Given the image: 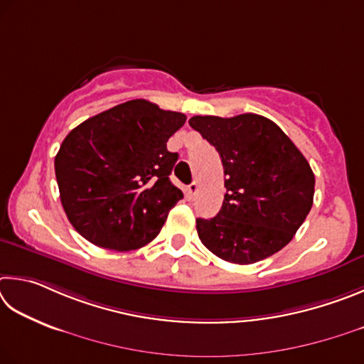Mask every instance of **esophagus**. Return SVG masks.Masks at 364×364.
<instances>
[{"label":"esophagus","mask_w":364,"mask_h":364,"mask_svg":"<svg viewBox=\"0 0 364 364\" xmlns=\"http://www.w3.org/2000/svg\"><path fill=\"white\" fill-rule=\"evenodd\" d=\"M196 192H198V182H192L188 186V188H187V193L190 195V196H193Z\"/></svg>","instance_id":"esophagus-1"}]
</instances>
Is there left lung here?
<instances>
[{
  "instance_id": "1",
  "label": "left lung",
  "mask_w": 364,
  "mask_h": 364,
  "mask_svg": "<svg viewBox=\"0 0 364 364\" xmlns=\"http://www.w3.org/2000/svg\"><path fill=\"white\" fill-rule=\"evenodd\" d=\"M190 126L215 146L227 193L213 219H196L201 243L232 264L247 265L289 243L314 205L315 176L292 140L269 118L193 117Z\"/></svg>"
}]
</instances>
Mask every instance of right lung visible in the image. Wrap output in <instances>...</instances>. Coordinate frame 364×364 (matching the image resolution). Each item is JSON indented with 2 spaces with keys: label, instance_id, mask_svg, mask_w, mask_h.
<instances>
[{
  "label": "right lung",
  "instance_id": "obj_1",
  "mask_svg": "<svg viewBox=\"0 0 364 364\" xmlns=\"http://www.w3.org/2000/svg\"><path fill=\"white\" fill-rule=\"evenodd\" d=\"M186 119L136 99L70 131L54 168L63 211L82 238L119 252L156 238L183 198L169 181L178 155L166 142Z\"/></svg>",
  "mask_w": 364,
  "mask_h": 364
}]
</instances>
